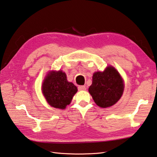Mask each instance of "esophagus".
<instances>
[{"mask_svg": "<svg viewBox=\"0 0 157 157\" xmlns=\"http://www.w3.org/2000/svg\"><path fill=\"white\" fill-rule=\"evenodd\" d=\"M86 86H78V90H86Z\"/></svg>", "mask_w": 157, "mask_h": 157, "instance_id": "esophagus-1", "label": "esophagus"}]
</instances>
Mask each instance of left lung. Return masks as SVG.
Instances as JSON below:
<instances>
[{
  "label": "left lung",
  "mask_w": 157,
  "mask_h": 157,
  "mask_svg": "<svg viewBox=\"0 0 157 157\" xmlns=\"http://www.w3.org/2000/svg\"><path fill=\"white\" fill-rule=\"evenodd\" d=\"M124 84L119 73L113 67L103 72H95L88 91L100 107L106 108L117 102L123 94Z\"/></svg>",
  "instance_id": "obj_1"
}]
</instances>
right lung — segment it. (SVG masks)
<instances>
[{
	"label": "right lung",
	"mask_w": 157,
	"mask_h": 157,
	"mask_svg": "<svg viewBox=\"0 0 157 157\" xmlns=\"http://www.w3.org/2000/svg\"><path fill=\"white\" fill-rule=\"evenodd\" d=\"M42 93L48 104L52 107L65 109L70 104L78 88L67 79L62 71H51L46 75L42 84Z\"/></svg>",
	"instance_id": "1"
}]
</instances>
